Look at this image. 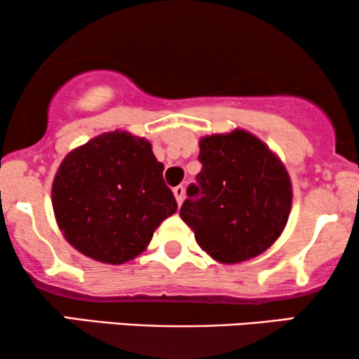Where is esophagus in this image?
I'll list each match as a JSON object with an SVG mask.
<instances>
[{"mask_svg":"<svg viewBox=\"0 0 359 359\" xmlns=\"http://www.w3.org/2000/svg\"><path fill=\"white\" fill-rule=\"evenodd\" d=\"M173 193H175L176 203L181 205V203H183V199H184V186H176V188L173 189Z\"/></svg>","mask_w":359,"mask_h":359,"instance_id":"esophagus-1","label":"esophagus"}]
</instances>
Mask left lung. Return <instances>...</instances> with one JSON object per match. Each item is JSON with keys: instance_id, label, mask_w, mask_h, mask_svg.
Here are the masks:
<instances>
[{"instance_id": "8db88e82", "label": "left lung", "mask_w": 359, "mask_h": 359, "mask_svg": "<svg viewBox=\"0 0 359 359\" xmlns=\"http://www.w3.org/2000/svg\"><path fill=\"white\" fill-rule=\"evenodd\" d=\"M203 168L188 186L181 219L220 263L258 257L286 227L292 186L281 160L247 130L203 137Z\"/></svg>"}]
</instances>
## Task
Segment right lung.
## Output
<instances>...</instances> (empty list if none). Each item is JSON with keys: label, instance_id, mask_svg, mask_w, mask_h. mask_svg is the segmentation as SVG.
Returning a JSON list of instances; mask_svg holds the SVG:
<instances>
[{"label": "right lung", "instance_id": "add662e5", "mask_svg": "<svg viewBox=\"0 0 359 359\" xmlns=\"http://www.w3.org/2000/svg\"><path fill=\"white\" fill-rule=\"evenodd\" d=\"M149 140L114 130L70 151L52 184L63 237L96 262L122 264L150 243L178 204Z\"/></svg>", "mask_w": 359, "mask_h": 359}]
</instances>
